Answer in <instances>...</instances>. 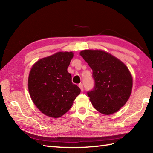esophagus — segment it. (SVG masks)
<instances>
[{
  "label": "esophagus",
  "mask_w": 153,
  "mask_h": 153,
  "mask_svg": "<svg viewBox=\"0 0 153 153\" xmlns=\"http://www.w3.org/2000/svg\"><path fill=\"white\" fill-rule=\"evenodd\" d=\"M79 87L81 89V91H83V85L82 83H79Z\"/></svg>",
  "instance_id": "obj_1"
}]
</instances>
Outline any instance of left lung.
I'll use <instances>...</instances> for the list:
<instances>
[{"instance_id":"obj_1","label":"left lung","mask_w":153,"mask_h":153,"mask_svg":"<svg viewBox=\"0 0 153 153\" xmlns=\"http://www.w3.org/2000/svg\"><path fill=\"white\" fill-rule=\"evenodd\" d=\"M80 55L93 70L95 86L87 95L94 108L105 115L118 112L131 93L133 79L128 67L102 50H84Z\"/></svg>"}]
</instances>
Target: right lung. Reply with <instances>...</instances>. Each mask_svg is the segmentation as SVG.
Segmentation results:
<instances>
[{"mask_svg": "<svg viewBox=\"0 0 153 153\" xmlns=\"http://www.w3.org/2000/svg\"><path fill=\"white\" fill-rule=\"evenodd\" d=\"M72 52H58L33 64L28 77V89L35 105L51 118H59L72 106L81 90L71 82L67 70Z\"/></svg>", "mask_w": 153, "mask_h": 153, "instance_id": "obj_1", "label": "right lung"}]
</instances>
